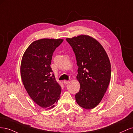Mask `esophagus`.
<instances>
[{"instance_id": "obj_1", "label": "esophagus", "mask_w": 133, "mask_h": 133, "mask_svg": "<svg viewBox=\"0 0 133 133\" xmlns=\"http://www.w3.org/2000/svg\"><path fill=\"white\" fill-rule=\"evenodd\" d=\"M69 82H70V81H66V80H65L63 81V83H64V84H67L68 83H69Z\"/></svg>"}]
</instances>
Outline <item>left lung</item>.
I'll return each instance as SVG.
<instances>
[{
  "instance_id": "obj_1",
  "label": "left lung",
  "mask_w": 133,
  "mask_h": 133,
  "mask_svg": "<svg viewBox=\"0 0 133 133\" xmlns=\"http://www.w3.org/2000/svg\"><path fill=\"white\" fill-rule=\"evenodd\" d=\"M75 54L80 83L76 101L81 107L91 109L99 103L110 82L111 66L105 50L99 42L87 35L67 38Z\"/></svg>"
}]
</instances>
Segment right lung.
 <instances>
[{
    "mask_svg": "<svg viewBox=\"0 0 133 133\" xmlns=\"http://www.w3.org/2000/svg\"><path fill=\"white\" fill-rule=\"evenodd\" d=\"M63 39L42 38L34 41L25 51L20 66L21 77L31 99L43 108H52L61 87L50 67L53 53Z\"/></svg>",
    "mask_w": 133,
    "mask_h": 133,
    "instance_id": "obj_1",
    "label": "right lung"
}]
</instances>
